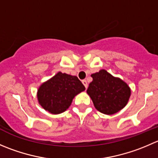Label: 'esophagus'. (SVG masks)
<instances>
[{
  "label": "esophagus",
  "instance_id": "34e87169",
  "mask_svg": "<svg viewBox=\"0 0 158 158\" xmlns=\"http://www.w3.org/2000/svg\"><path fill=\"white\" fill-rule=\"evenodd\" d=\"M82 83H83V85H85V89L88 88V82H87V81L85 80V79H84V80H82Z\"/></svg>",
  "mask_w": 158,
  "mask_h": 158
}]
</instances>
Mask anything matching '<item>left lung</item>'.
Listing matches in <instances>:
<instances>
[{
    "label": "left lung",
    "mask_w": 158,
    "mask_h": 158,
    "mask_svg": "<svg viewBox=\"0 0 158 158\" xmlns=\"http://www.w3.org/2000/svg\"><path fill=\"white\" fill-rule=\"evenodd\" d=\"M91 77L93 81L86 93L98 111L112 115L126 106L131 95V89L127 82L114 77L105 69L93 73Z\"/></svg>",
    "instance_id": "8db88e82"
}]
</instances>
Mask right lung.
I'll return each instance as SVG.
<instances>
[{
  "instance_id": "1",
  "label": "right lung",
  "mask_w": 158,
  "mask_h": 158,
  "mask_svg": "<svg viewBox=\"0 0 158 158\" xmlns=\"http://www.w3.org/2000/svg\"><path fill=\"white\" fill-rule=\"evenodd\" d=\"M85 89L76 76L59 72L41 84L37 92V99L44 110L52 114H59L70 106L76 95Z\"/></svg>"
}]
</instances>
